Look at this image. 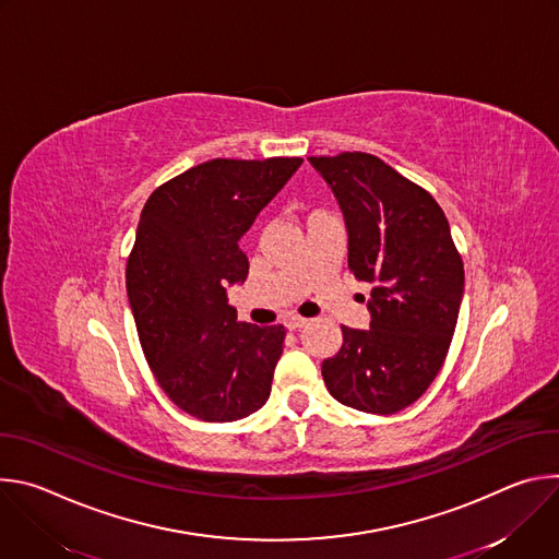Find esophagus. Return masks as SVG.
Returning <instances> with one entry per match:
<instances>
[{"mask_svg":"<svg viewBox=\"0 0 559 559\" xmlns=\"http://www.w3.org/2000/svg\"><path fill=\"white\" fill-rule=\"evenodd\" d=\"M307 318H300V316H289L287 321H285V328L289 330V332H296V330H302V328H307Z\"/></svg>","mask_w":559,"mask_h":559,"instance_id":"esophagus-1","label":"esophagus"}]
</instances>
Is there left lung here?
<instances>
[{
    "label": "left lung",
    "mask_w": 559,
    "mask_h": 559,
    "mask_svg": "<svg viewBox=\"0 0 559 559\" xmlns=\"http://www.w3.org/2000/svg\"><path fill=\"white\" fill-rule=\"evenodd\" d=\"M334 192L347 227V263L371 283L369 330L343 325V345L323 360L338 403L395 414L438 376L464 294V267L449 221L429 192L373 154L309 156Z\"/></svg>",
    "instance_id": "8db88e82"
}]
</instances>
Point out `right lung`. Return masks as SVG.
Returning a JSON list of instances; mask_svg holds the SVG:
<instances>
[{"label":"right lung","instance_id":"right-lung-1","mask_svg":"<svg viewBox=\"0 0 559 559\" xmlns=\"http://www.w3.org/2000/svg\"><path fill=\"white\" fill-rule=\"evenodd\" d=\"M300 164L212 158L141 210L126 270L139 341L170 401L199 420H241L270 397L285 330L238 321L227 287L250 270L238 241Z\"/></svg>","mask_w":559,"mask_h":559}]
</instances>
